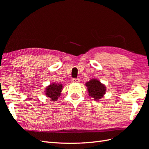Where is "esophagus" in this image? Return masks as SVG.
Segmentation results:
<instances>
[{
  "label": "esophagus",
  "instance_id": "esophagus-1",
  "mask_svg": "<svg viewBox=\"0 0 149 149\" xmlns=\"http://www.w3.org/2000/svg\"><path fill=\"white\" fill-rule=\"evenodd\" d=\"M72 83H79V82H80V79H78V78H77V79L74 78L72 80Z\"/></svg>",
  "mask_w": 149,
  "mask_h": 149
}]
</instances>
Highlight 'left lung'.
Returning <instances> with one entry per match:
<instances>
[{"instance_id":"1","label":"left lung","mask_w":149,"mask_h":149,"mask_svg":"<svg viewBox=\"0 0 149 149\" xmlns=\"http://www.w3.org/2000/svg\"><path fill=\"white\" fill-rule=\"evenodd\" d=\"M86 86L89 96L93 98L95 100H99V99H102L104 95L106 93V88L105 85L95 79H92L90 81L87 82Z\"/></svg>"}]
</instances>
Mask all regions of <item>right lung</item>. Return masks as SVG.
I'll return each mask as SVG.
<instances>
[{"label": "right lung", "mask_w": 149, "mask_h": 149, "mask_svg": "<svg viewBox=\"0 0 149 149\" xmlns=\"http://www.w3.org/2000/svg\"><path fill=\"white\" fill-rule=\"evenodd\" d=\"M63 85L61 84L52 83L46 88L45 95L47 97L51 99L52 101L58 100V97L61 95Z\"/></svg>", "instance_id": "1"}]
</instances>
